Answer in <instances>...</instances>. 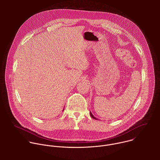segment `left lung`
Here are the masks:
<instances>
[{"instance_id": "1", "label": "left lung", "mask_w": 160, "mask_h": 160, "mask_svg": "<svg viewBox=\"0 0 160 160\" xmlns=\"http://www.w3.org/2000/svg\"><path fill=\"white\" fill-rule=\"evenodd\" d=\"M90 116H91V117H92V118H94V119H95V120H98L97 118H96V117H94V116L92 115V112H91L90 111Z\"/></svg>"}]
</instances>
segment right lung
I'll return each instance as SVG.
<instances>
[{
	"label": "right lung",
	"mask_w": 160,
	"mask_h": 160,
	"mask_svg": "<svg viewBox=\"0 0 160 160\" xmlns=\"http://www.w3.org/2000/svg\"><path fill=\"white\" fill-rule=\"evenodd\" d=\"M62 111H64V109H63V110H62Z\"/></svg>",
	"instance_id": "right-lung-1"
}]
</instances>
